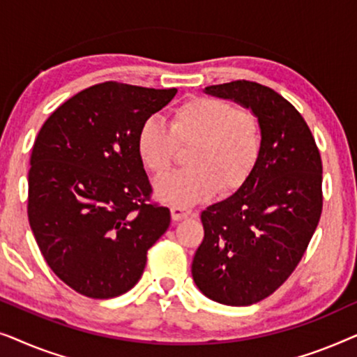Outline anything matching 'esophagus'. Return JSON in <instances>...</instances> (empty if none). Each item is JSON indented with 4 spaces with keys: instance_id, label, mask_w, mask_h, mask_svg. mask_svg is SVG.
Returning <instances> with one entry per match:
<instances>
[{
    "instance_id": "1",
    "label": "esophagus",
    "mask_w": 357,
    "mask_h": 357,
    "mask_svg": "<svg viewBox=\"0 0 357 357\" xmlns=\"http://www.w3.org/2000/svg\"><path fill=\"white\" fill-rule=\"evenodd\" d=\"M170 213H172V221L178 222L182 221L185 218H190L193 214V211L187 206H180V204H172L170 206Z\"/></svg>"
}]
</instances>
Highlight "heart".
Returning <instances> with one entry per match:
<instances>
[{
  "mask_svg": "<svg viewBox=\"0 0 357 357\" xmlns=\"http://www.w3.org/2000/svg\"><path fill=\"white\" fill-rule=\"evenodd\" d=\"M177 146H192L187 170L155 182V195L175 204H195L222 188L232 193L247 183L261 154L257 116L213 97H193L172 112L170 128L149 116L136 135V153L149 172L162 175Z\"/></svg>",
  "mask_w": 357,
  "mask_h": 357,
  "instance_id": "heart-1",
  "label": "heart"
}]
</instances>
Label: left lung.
Returning a JSON list of instances; mask_svg holds the SVG:
<instances>
[{
	"instance_id": "8db88e82",
	"label": "left lung",
	"mask_w": 357,
	"mask_h": 357,
	"mask_svg": "<svg viewBox=\"0 0 357 357\" xmlns=\"http://www.w3.org/2000/svg\"><path fill=\"white\" fill-rule=\"evenodd\" d=\"M203 92L257 116L261 154L243 187L202 213L192 276L208 299L252 305L289 278L314 236L324 202L320 153L302 115L270 87L234 81Z\"/></svg>"
}]
</instances>
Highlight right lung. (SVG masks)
<instances>
[{
    "label": "right lung",
    "instance_id": "add662e5",
    "mask_svg": "<svg viewBox=\"0 0 357 357\" xmlns=\"http://www.w3.org/2000/svg\"><path fill=\"white\" fill-rule=\"evenodd\" d=\"M177 89L102 82L58 107L38 131L29 170V224L60 280L92 299L125 294L169 229L136 153L141 123Z\"/></svg>",
    "mask_w": 357,
    "mask_h": 357
}]
</instances>
